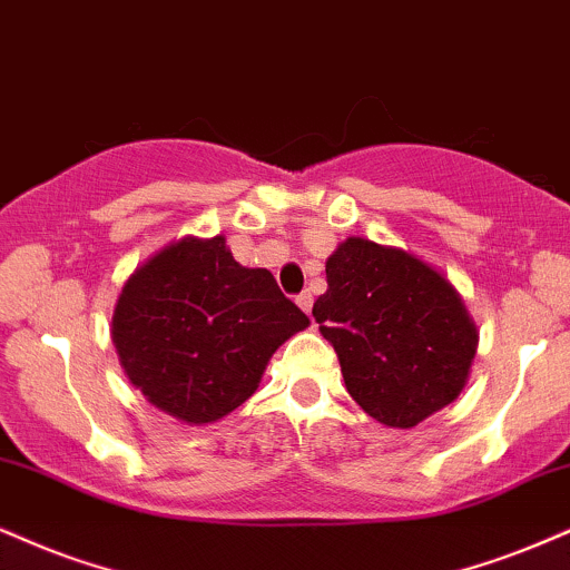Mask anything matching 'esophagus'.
Segmentation results:
<instances>
[{
  "label": "esophagus",
  "instance_id": "1",
  "mask_svg": "<svg viewBox=\"0 0 570 570\" xmlns=\"http://www.w3.org/2000/svg\"><path fill=\"white\" fill-rule=\"evenodd\" d=\"M296 304L301 306V308H304V312L308 314V312H312V304H314V296H312V293H308V291H304V293H298V298H296Z\"/></svg>",
  "mask_w": 570,
  "mask_h": 570
}]
</instances>
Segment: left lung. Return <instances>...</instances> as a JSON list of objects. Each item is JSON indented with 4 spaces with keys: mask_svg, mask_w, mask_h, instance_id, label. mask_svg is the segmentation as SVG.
Listing matches in <instances>:
<instances>
[{
    "mask_svg": "<svg viewBox=\"0 0 570 570\" xmlns=\"http://www.w3.org/2000/svg\"><path fill=\"white\" fill-rule=\"evenodd\" d=\"M325 272L327 293L312 314L370 417L414 428L460 396L479 330L444 274L364 237L341 243Z\"/></svg>",
    "mask_w": 570,
    "mask_h": 570,
    "instance_id": "1",
    "label": "left lung"
}]
</instances>
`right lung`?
<instances>
[{"label":"right lung","mask_w":570,"mask_h":570,"mask_svg":"<svg viewBox=\"0 0 570 570\" xmlns=\"http://www.w3.org/2000/svg\"><path fill=\"white\" fill-rule=\"evenodd\" d=\"M306 327L272 272L237 264L222 235L185 237L147 258L114 312V343L131 385L189 425L237 410L274 351Z\"/></svg>","instance_id":"1"}]
</instances>
